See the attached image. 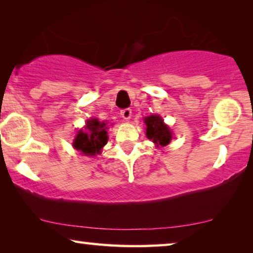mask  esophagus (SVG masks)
<instances>
[{
  "mask_svg": "<svg viewBox=\"0 0 253 253\" xmlns=\"http://www.w3.org/2000/svg\"><path fill=\"white\" fill-rule=\"evenodd\" d=\"M131 109L130 108H126V109H122L121 110V116L123 117L124 120H129L131 117Z\"/></svg>",
  "mask_w": 253,
  "mask_h": 253,
  "instance_id": "1",
  "label": "esophagus"
}]
</instances>
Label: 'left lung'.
Here are the masks:
<instances>
[{
    "mask_svg": "<svg viewBox=\"0 0 253 253\" xmlns=\"http://www.w3.org/2000/svg\"><path fill=\"white\" fill-rule=\"evenodd\" d=\"M146 124V136L153 143L161 146H166L170 143L171 132L169 127L164 123V120L158 115H151L145 117Z\"/></svg>",
    "mask_w": 253,
    "mask_h": 253,
    "instance_id": "8db88e82",
    "label": "left lung"
}]
</instances>
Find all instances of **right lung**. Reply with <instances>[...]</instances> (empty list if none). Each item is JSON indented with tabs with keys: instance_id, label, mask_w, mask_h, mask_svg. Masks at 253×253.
I'll return each instance as SVG.
<instances>
[{
	"instance_id": "obj_1",
	"label": "right lung",
	"mask_w": 253,
	"mask_h": 253,
	"mask_svg": "<svg viewBox=\"0 0 253 253\" xmlns=\"http://www.w3.org/2000/svg\"><path fill=\"white\" fill-rule=\"evenodd\" d=\"M84 130H79L74 141V147L85 155H95L108 141L107 126L105 122H99L96 119L88 120Z\"/></svg>"
}]
</instances>
